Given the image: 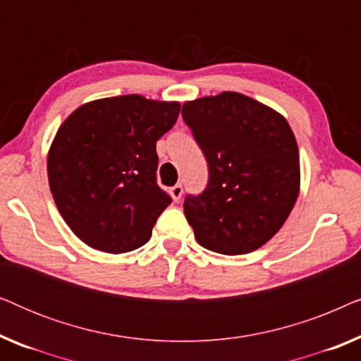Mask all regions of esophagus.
<instances>
[{
  "mask_svg": "<svg viewBox=\"0 0 361 361\" xmlns=\"http://www.w3.org/2000/svg\"><path fill=\"white\" fill-rule=\"evenodd\" d=\"M182 194H184V189H182L180 184H176L174 187H171V197L174 202H179Z\"/></svg>",
  "mask_w": 361,
  "mask_h": 361,
  "instance_id": "1",
  "label": "esophagus"
}]
</instances>
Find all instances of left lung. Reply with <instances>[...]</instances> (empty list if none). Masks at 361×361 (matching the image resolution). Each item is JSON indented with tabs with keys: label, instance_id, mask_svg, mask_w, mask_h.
<instances>
[{
	"label": "left lung",
	"instance_id": "obj_1",
	"mask_svg": "<svg viewBox=\"0 0 361 361\" xmlns=\"http://www.w3.org/2000/svg\"><path fill=\"white\" fill-rule=\"evenodd\" d=\"M182 118L209 162L207 189L184 200L197 241L221 255L258 250L278 233L299 195L289 123L236 92L185 102Z\"/></svg>",
	"mask_w": 361,
	"mask_h": 361
}]
</instances>
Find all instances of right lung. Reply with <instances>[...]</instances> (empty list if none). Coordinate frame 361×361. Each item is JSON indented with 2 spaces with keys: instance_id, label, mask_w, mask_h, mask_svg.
<instances>
[{
  "instance_id": "add662e5",
  "label": "right lung",
  "mask_w": 361,
  "mask_h": 361,
  "mask_svg": "<svg viewBox=\"0 0 361 361\" xmlns=\"http://www.w3.org/2000/svg\"><path fill=\"white\" fill-rule=\"evenodd\" d=\"M180 103L121 95L88 102L62 123L47 156L62 219L92 248L126 253L151 238L172 199L157 185L156 141Z\"/></svg>"
}]
</instances>
